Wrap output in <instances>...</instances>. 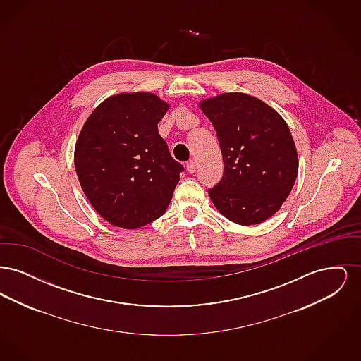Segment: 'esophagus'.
Segmentation results:
<instances>
[{
    "mask_svg": "<svg viewBox=\"0 0 361 361\" xmlns=\"http://www.w3.org/2000/svg\"><path fill=\"white\" fill-rule=\"evenodd\" d=\"M187 171H188L190 174H192V173H195V171H196V162H195V161H192V159H190V161L187 162Z\"/></svg>",
    "mask_w": 361,
    "mask_h": 361,
    "instance_id": "1",
    "label": "esophagus"
}]
</instances>
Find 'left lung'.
<instances>
[{
	"label": "left lung",
	"instance_id": "obj_1",
	"mask_svg": "<svg viewBox=\"0 0 361 361\" xmlns=\"http://www.w3.org/2000/svg\"><path fill=\"white\" fill-rule=\"evenodd\" d=\"M199 106L216 131L224 157V177L208 190L214 206L240 226L269 219L298 176L288 124L272 106L240 92L204 99Z\"/></svg>",
	"mask_w": 361,
	"mask_h": 361
}]
</instances>
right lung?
Returning a JSON list of instances; mask_svg holds the SVG:
<instances>
[{
    "mask_svg": "<svg viewBox=\"0 0 361 361\" xmlns=\"http://www.w3.org/2000/svg\"><path fill=\"white\" fill-rule=\"evenodd\" d=\"M168 109L150 92L118 93L94 108L77 137L74 166L81 188L116 227L152 224L172 200L184 168L158 133Z\"/></svg>",
    "mask_w": 361,
    "mask_h": 361,
    "instance_id": "obj_1",
    "label": "right lung"
}]
</instances>
